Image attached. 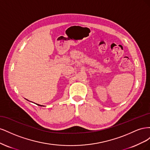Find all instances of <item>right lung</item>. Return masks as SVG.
Wrapping results in <instances>:
<instances>
[{
  "label": "right lung",
  "instance_id": "1",
  "mask_svg": "<svg viewBox=\"0 0 150 150\" xmlns=\"http://www.w3.org/2000/svg\"><path fill=\"white\" fill-rule=\"evenodd\" d=\"M38 105H39V106H40V105H39V104H38Z\"/></svg>",
  "mask_w": 150,
  "mask_h": 150
}]
</instances>
